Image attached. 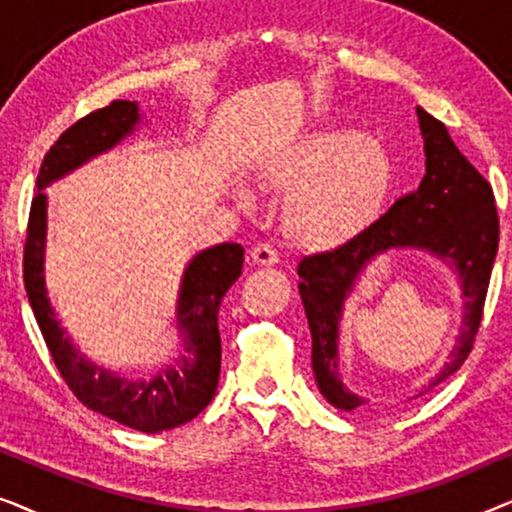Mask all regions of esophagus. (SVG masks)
Returning a JSON list of instances; mask_svg holds the SVG:
<instances>
[{"label": "esophagus", "instance_id": "34e87169", "mask_svg": "<svg viewBox=\"0 0 512 512\" xmlns=\"http://www.w3.org/2000/svg\"><path fill=\"white\" fill-rule=\"evenodd\" d=\"M251 261H254V265H275L279 261V254L272 244L261 242L251 249Z\"/></svg>", "mask_w": 512, "mask_h": 512}]
</instances>
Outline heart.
Here are the masks:
<instances>
[{"mask_svg": "<svg viewBox=\"0 0 512 512\" xmlns=\"http://www.w3.org/2000/svg\"><path fill=\"white\" fill-rule=\"evenodd\" d=\"M265 186L291 195L289 228L310 247H338L380 212L391 184V160L359 130L305 137L265 167Z\"/></svg>", "mask_w": 512, "mask_h": 512, "instance_id": "obj_1", "label": "heart"}]
</instances>
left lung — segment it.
<instances>
[{
	"label": "left lung",
	"mask_w": 512,
	"mask_h": 512,
	"mask_svg": "<svg viewBox=\"0 0 512 512\" xmlns=\"http://www.w3.org/2000/svg\"><path fill=\"white\" fill-rule=\"evenodd\" d=\"M424 137L426 174L417 191L398 198L375 223L338 249L305 256L298 284L312 331V368L321 394L340 410L366 401L349 394L338 375V321L342 300L352 291L363 265L391 247L429 249L457 265L466 298L464 331L450 361L429 389L457 373L471 354L499 249V214L492 184L468 163L438 118L417 107Z\"/></svg>",
	"instance_id": "8db88e82"
}]
</instances>
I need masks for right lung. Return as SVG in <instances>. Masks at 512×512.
Returning a JSON list of instances; mask_svg holds the SVG:
<instances>
[{
  "label": "right lung",
  "mask_w": 512,
  "mask_h": 512,
  "mask_svg": "<svg viewBox=\"0 0 512 512\" xmlns=\"http://www.w3.org/2000/svg\"><path fill=\"white\" fill-rule=\"evenodd\" d=\"M137 104L114 100L90 111L58 137L39 167V191L32 198L23 249V279L34 319L62 380L90 410L116 419L130 429L156 433L191 422L214 398L221 370L219 307L226 291L242 275L244 249L219 244L202 251L186 268L179 296V328L184 331L181 356L151 380H123L76 354L51 310L44 289L46 195L41 188L88 158L121 142L137 123Z\"/></svg>",
  "instance_id": "add662e5"
}]
</instances>
